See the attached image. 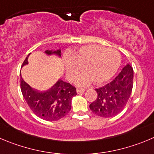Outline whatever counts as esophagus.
<instances>
[{
  "label": "esophagus",
  "instance_id": "1",
  "mask_svg": "<svg viewBox=\"0 0 154 154\" xmlns=\"http://www.w3.org/2000/svg\"><path fill=\"white\" fill-rule=\"evenodd\" d=\"M85 91V89H81V88H78L77 90H76V92H77V94H82V93H84V92Z\"/></svg>",
  "mask_w": 154,
  "mask_h": 154
}]
</instances>
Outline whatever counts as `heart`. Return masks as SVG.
Returning a JSON list of instances; mask_svg holds the SVG:
<instances>
[{"label": "heart", "mask_w": 154, "mask_h": 154, "mask_svg": "<svg viewBox=\"0 0 154 154\" xmlns=\"http://www.w3.org/2000/svg\"><path fill=\"white\" fill-rule=\"evenodd\" d=\"M120 55L112 48H105L95 45H85L69 57H64L63 66L66 76L72 81L81 71L85 70L76 78V85H88L92 81L96 84H103L113 77L120 65Z\"/></svg>", "instance_id": "obj_1"}]
</instances>
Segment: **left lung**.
I'll use <instances>...</instances> for the list:
<instances>
[{"mask_svg": "<svg viewBox=\"0 0 154 154\" xmlns=\"http://www.w3.org/2000/svg\"><path fill=\"white\" fill-rule=\"evenodd\" d=\"M133 77L132 67L127 63L115 79L103 87L95 89L97 97L89 106L91 110L103 118H109L119 113L131 94Z\"/></svg>", "mask_w": 154, "mask_h": 154, "instance_id": "obj_1", "label": "left lung"}]
</instances>
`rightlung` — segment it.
<instances>
[{"mask_svg":"<svg viewBox=\"0 0 154 154\" xmlns=\"http://www.w3.org/2000/svg\"><path fill=\"white\" fill-rule=\"evenodd\" d=\"M45 53L49 56L56 55L61 57V50H47ZM27 56L23 66L28 65ZM20 86L23 97L27 104L36 116L47 121H57L65 116L71 109V102L75 96L76 88L72 85L58 79L51 88L44 91H40L31 87L23 80L20 73Z\"/></svg>","mask_w":154,"mask_h":154,"instance_id":"obj_1","label":"right lung"}]
</instances>
